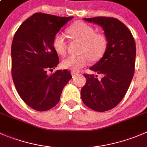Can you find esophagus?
Returning a JSON list of instances; mask_svg holds the SVG:
<instances>
[{
    "label": "esophagus",
    "instance_id": "obj_1",
    "mask_svg": "<svg viewBox=\"0 0 147 147\" xmlns=\"http://www.w3.org/2000/svg\"><path fill=\"white\" fill-rule=\"evenodd\" d=\"M79 75V73H78V72H72V77H76L77 75Z\"/></svg>",
    "mask_w": 147,
    "mask_h": 147
}]
</instances>
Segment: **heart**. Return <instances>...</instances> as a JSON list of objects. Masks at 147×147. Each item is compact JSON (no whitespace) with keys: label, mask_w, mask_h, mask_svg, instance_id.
Segmentation results:
<instances>
[{"label":"heart","mask_w":147,"mask_h":147,"mask_svg":"<svg viewBox=\"0 0 147 147\" xmlns=\"http://www.w3.org/2000/svg\"><path fill=\"white\" fill-rule=\"evenodd\" d=\"M68 32L75 39L82 42L80 47V55H73L65 58L62 62V68L72 72L79 71L88 63V60L96 62L105 54L108 45L106 36L102 33L95 32L91 26L78 21L72 24ZM53 47L61 56H65L67 50V40L63 33L55 34L53 39Z\"/></svg>","instance_id":"obj_1"}]
</instances>
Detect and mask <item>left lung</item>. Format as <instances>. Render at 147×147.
<instances>
[{"mask_svg": "<svg viewBox=\"0 0 147 147\" xmlns=\"http://www.w3.org/2000/svg\"><path fill=\"white\" fill-rule=\"evenodd\" d=\"M84 20L102 26L108 40L103 57L90 69L102 74H84L86 83L81 89L85 105L95 111L104 112L116 107L126 95L135 69L136 43L124 24L112 17H94Z\"/></svg>", "mask_w": 147, "mask_h": 147, "instance_id": "left-lung-1", "label": "left lung"}]
</instances>
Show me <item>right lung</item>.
Wrapping results in <instances>:
<instances>
[{
    "label": "right lung",
    "mask_w": 147,
    "mask_h": 147,
    "mask_svg": "<svg viewBox=\"0 0 147 147\" xmlns=\"http://www.w3.org/2000/svg\"><path fill=\"white\" fill-rule=\"evenodd\" d=\"M72 18L36 13L15 33L11 45L13 80L21 99L36 111H45L55 106L72 78L67 69L47 74L59 62L54 36Z\"/></svg>",
    "instance_id": "obj_1"
}]
</instances>
